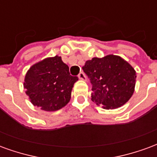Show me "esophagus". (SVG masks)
Segmentation results:
<instances>
[{"instance_id": "esophagus-1", "label": "esophagus", "mask_w": 157, "mask_h": 157, "mask_svg": "<svg viewBox=\"0 0 157 157\" xmlns=\"http://www.w3.org/2000/svg\"><path fill=\"white\" fill-rule=\"evenodd\" d=\"M78 78L80 80H82V81H86V77L85 74L83 73V72H80L78 75Z\"/></svg>"}]
</instances>
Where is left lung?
Returning a JSON list of instances; mask_svg holds the SVG:
<instances>
[{"label":"left lung","mask_w":157,"mask_h":157,"mask_svg":"<svg viewBox=\"0 0 157 157\" xmlns=\"http://www.w3.org/2000/svg\"><path fill=\"white\" fill-rule=\"evenodd\" d=\"M82 69L92 85V101L103 109H118L128 102L135 92L136 72L120 56L94 57L86 61Z\"/></svg>","instance_id":"8db88e82"}]
</instances>
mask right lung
Here are the masks:
<instances>
[{"mask_svg":"<svg viewBox=\"0 0 157 157\" xmlns=\"http://www.w3.org/2000/svg\"><path fill=\"white\" fill-rule=\"evenodd\" d=\"M77 76H72L68 65L55 55L33 65L26 73L23 86L30 102L47 112L64 108L71 100Z\"/></svg>","mask_w":157,"mask_h":157,"instance_id":"add662e5","label":"right lung"}]
</instances>
